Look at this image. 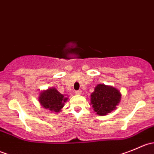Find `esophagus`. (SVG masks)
Listing matches in <instances>:
<instances>
[{
    "label": "esophagus",
    "mask_w": 154,
    "mask_h": 154,
    "mask_svg": "<svg viewBox=\"0 0 154 154\" xmlns=\"http://www.w3.org/2000/svg\"><path fill=\"white\" fill-rule=\"evenodd\" d=\"M74 93H75V94H77V95H79V94H82V91H81V90H77V91H74Z\"/></svg>",
    "instance_id": "esophagus-1"
}]
</instances>
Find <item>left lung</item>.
<instances>
[{
	"label": "left lung",
	"mask_w": 154,
	"mask_h": 154,
	"mask_svg": "<svg viewBox=\"0 0 154 154\" xmlns=\"http://www.w3.org/2000/svg\"><path fill=\"white\" fill-rule=\"evenodd\" d=\"M120 91L113 86L98 84L91 94V104L99 116H106L116 109L120 103Z\"/></svg>",
	"instance_id": "1"
}]
</instances>
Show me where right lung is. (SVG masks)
<instances>
[{"label":"right lung","mask_w":154,"mask_h":154,"mask_svg":"<svg viewBox=\"0 0 154 154\" xmlns=\"http://www.w3.org/2000/svg\"><path fill=\"white\" fill-rule=\"evenodd\" d=\"M67 100L68 97L59 92L55 88H50L42 91L38 97V100L42 106L55 112L61 111Z\"/></svg>","instance_id":"right-lung-1"}]
</instances>
